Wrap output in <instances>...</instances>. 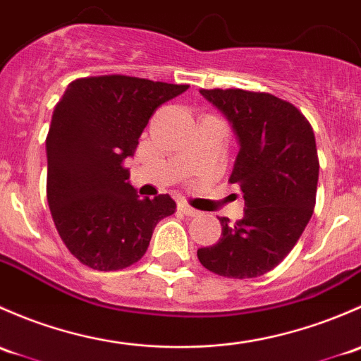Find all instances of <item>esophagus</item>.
<instances>
[{
    "mask_svg": "<svg viewBox=\"0 0 361 361\" xmlns=\"http://www.w3.org/2000/svg\"><path fill=\"white\" fill-rule=\"evenodd\" d=\"M179 210L182 212V214L188 215V217H198V215H200V212L196 210V208L189 207L188 203H179Z\"/></svg>",
    "mask_w": 361,
    "mask_h": 361,
    "instance_id": "1",
    "label": "esophagus"
}]
</instances>
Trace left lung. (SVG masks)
<instances>
[{"mask_svg": "<svg viewBox=\"0 0 361 361\" xmlns=\"http://www.w3.org/2000/svg\"><path fill=\"white\" fill-rule=\"evenodd\" d=\"M200 94L224 114L238 139L229 182L240 184L245 215L235 224L219 219L221 238L198 248V259L219 276H261L287 257L313 215L319 170L313 128L295 106L271 94Z\"/></svg>", "mask_w": 361, "mask_h": 361, "instance_id": "8db88e82", "label": "left lung"}]
</instances>
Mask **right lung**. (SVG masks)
Returning <instances> with one entry per match:
<instances>
[{"mask_svg": "<svg viewBox=\"0 0 361 361\" xmlns=\"http://www.w3.org/2000/svg\"><path fill=\"white\" fill-rule=\"evenodd\" d=\"M188 88L116 74L83 78L55 106L47 137L48 207L62 241L85 266H132L146 254L156 224L176 212L169 195L140 198L125 161L154 111Z\"/></svg>", "mask_w": 361, "mask_h": 361, "instance_id": "add662e5", "label": "right lung"}]
</instances>
